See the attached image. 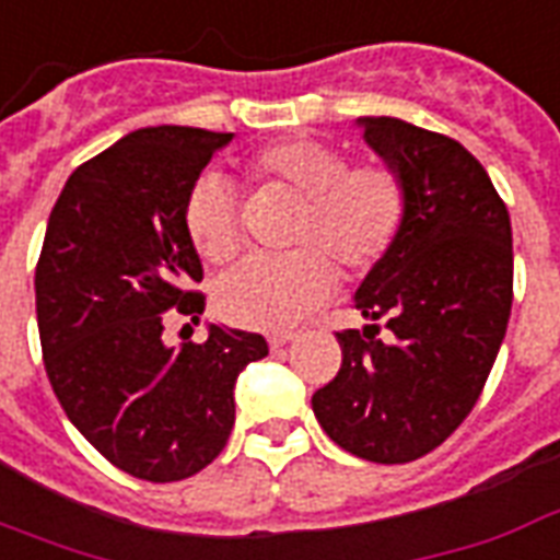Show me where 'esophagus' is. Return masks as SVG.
Segmentation results:
<instances>
[{
    "instance_id": "1",
    "label": "esophagus",
    "mask_w": 560,
    "mask_h": 560,
    "mask_svg": "<svg viewBox=\"0 0 560 560\" xmlns=\"http://www.w3.org/2000/svg\"><path fill=\"white\" fill-rule=\"evenodd\" d=\"M293 338H296L293 332H272L269 335V347H272V350H279V347H284V343H291Z\"/></svg>"
}]
</instances>
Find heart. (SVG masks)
Segmentation results:
<instances>
[{
	"label": "heart",
	"mask_w": 560,
	"mask_h": 560,
	"mask_svg": "<svg viewBox=\"0 0 560 560\" xmlns=\"http://www.w3.org/2000/svg\"><path fill=\"white\" fill-rule=\"evenodd\" d=\"M248 175L302 198L288 258H248L222 276L217 308L228 323L279 332L312 314L335 288V267L368 269L385 258L407 213L404 180L392 165H347V153L320 139H281L248 160ZM184 225L210 264H225L243 246L237 198L217 175L189 189Z\"/></svg>",
	"instance_id": "b5f03b06"
}]
</instances>
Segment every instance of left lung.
Listing matches in <instances>:
<instances>
[{
    "instance_id": "left-lung-1",
    "label": "left lung",
    "mask_w": 560,
    "mask_h": 560,
    "mask_svg": "<svg viewBox=\"0 0 560 560\" xmlns=\"http://www.w3.org/2000/svg\"><path fill=\"white\" fill-rule=\"evenodd\" d=\"M355 124L404 180L407 213L353 296L371 323L338 332L341 371L312 407L343 451L409 463L463 424L499 355L513 302L511 217L487 168L448 136L385 115Z\"/></svg>"
}]
</instances>
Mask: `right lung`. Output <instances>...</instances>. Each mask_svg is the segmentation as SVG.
<instances>
[{"mask_svg":"<svg viewBox=\"0 0 560 560\" xmlns=\"http://www.w3.org/2000/svg\"><path fill=\"white\" fill-rule=\"evenodd\" d=\"M234 132L144 127L82 163L61 189L35 269L37 332L70 424L112 466L168 483L219 457L234 428V383L269 353L264 335L207 326L172 347L165 312L198 323L201 260L184 205Z\"/></svg>","mask_w":560,"mask_h":560,"instance_id":"1","label":"right lung"}]
</instances>
